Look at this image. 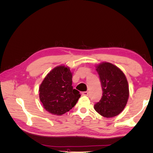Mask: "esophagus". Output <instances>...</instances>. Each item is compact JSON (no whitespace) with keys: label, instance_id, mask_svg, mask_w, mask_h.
I'll return each instance as SVG.
<instances>
[{"label":"esophagus","instance_id":"obj_1","mask_svg":"<svg viewBox=\"0 0 153 153\" xmlns=\"http://www.w3.org/2000/svg\"><path fill=\"white\" fill-rule=\"evenodd\" d=\"M82 94L83 95V96H88L89 95V92H87V91H85V92H83L82 93Z\"/></svg>","mask_w":153,"mask_h":153}]
</instances>
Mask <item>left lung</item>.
<instances>
[{"label":"left lung","instance_id":"1","mask_svg":"<svg viewBox=\"0 0 153 153\" xmlns=\"http://www.w3.org/2000/svg\"><path fill=\"white\" fill-rule=\"evenodd\" d=\"M102 87L103 95L94 110L105 117L117 116L126 106L129 98V85L127 78L121 69L114 64L103 62L96 64Z\"/></svg>","mask_w":153,"mask_h":153}]
</instances>
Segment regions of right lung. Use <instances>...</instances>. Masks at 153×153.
I'll list each match as a JSON object with an SVG mask.
<instances>
[{
    "mask_svg": "<svg viewBox=\"0 0 153 153\" xmlns=\"http://www.w3.org/2000/svg\"><path fill=\"white\" fill-rule=\"evenodd\" d=\"M73 72L67 66L60 65L52 69L39 88V100L43 108L55 115L70 110L80 98V92L72 86Z\"/></svg>",
    "mask_w": 153,
    "mask_h": 153,
    "instance_id": "obj_1",
    "label": "right lung"
}]
</instances>
